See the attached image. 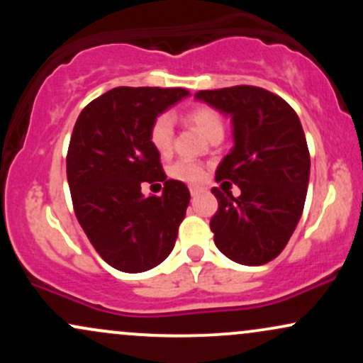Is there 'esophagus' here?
<instances>
[{
    "instance_id": "34e87169",
    "label": "esophagus",
    "mask_w": 363,
    "mask_h": 363,
    "mask_svg": "<svg viewBox=\"0 0 363 363\" xmlns=\"http://www.w3.org/2000/svg\"><path fill=\"white\" fill-rule=\"evenodd\" d=\"M189 191H191V196H198V194L205 193V187H203V186H191Z\"/></svg>"
}]
</instances>
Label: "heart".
<instances>
[{"label":"heart","instance_id":"1","mask_svg":"<svg viewBox=\"0 0 363 363\" xmlns=\"http://www.w3.org/2000/svg\"><path fill=\"white\" fill-rule=\"evenodd\" d=\"M187 121L211 140L216 135H223V121L215 109L208 106H196L187 112ZM174 140V123L169 114H162L153 121L150 129V141L158 153H169ZM170 176L184 182H199L205 177V170L193 160H179L170 167Z\"/></svg>","mask_w":363,"mask_h":363}]
</instances>
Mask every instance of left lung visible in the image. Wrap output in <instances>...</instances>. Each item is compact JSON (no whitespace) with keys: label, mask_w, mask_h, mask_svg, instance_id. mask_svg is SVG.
Here are the masks:
<instances>
[{"label":"left lung","mask_w":363,"mask_h":363,"mask_svg":"<svg viewBox=\"0 0 363 363\" xmlns=\"http://www.w3.org/2000/svg\"><path fill=\"white\" fill-rule=\"evenodd\" d=\"M232 121L234 147L216 181L234 182L240 196L213 187L218 211L210 227L216 247L245 266L266 264L283 251L302 216L311 157L301 119L281 97L239 85L194 95Z\"/></svg>","instance_id":"left-lung-1"}]
</instances>
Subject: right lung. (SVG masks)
Wrapping results in <instances>:
<instances>
[{"label": "right lung", "mask_w": 363, "mask_h": 363, "mask_svg": "<svg viewBox=\"0 0 363 363\" xmlns=\"http://www.w3.org/2000/svg\"><path fill=\"white\" fill-rule=\"evenodd\" d=\"M186 97L184 89L118 86L91 101L73 128L66 174L74 213L95 251L119 272H148L176 244L191 194L164 174L150 129ZM143 182H164L162 196L147 199Z\"/></svg>", "instance_id": "1"}]
</instances>
